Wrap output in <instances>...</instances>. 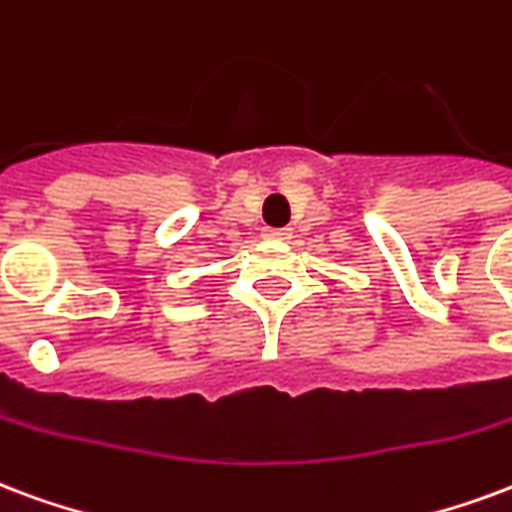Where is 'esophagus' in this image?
Listing matches in <instances>:
<instances>
[{"label":"esophagus","mask_w":512,"mask_h":512,"mask_svg":"<svg viewBox=\"0 0 512 512\" xmlns=\"http://www.w3.org/2000/svg\"><path fill=\"white\" fill-rule=\"evenodd\" d=\"M266 238H279V241H287V238L293 236V227H266Z\"/></svg>","instance_id":"obj_1"}]
</instances>
